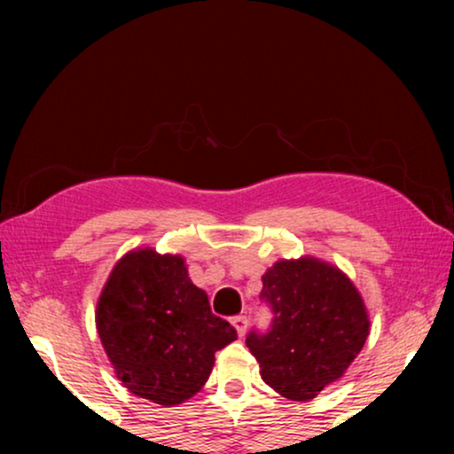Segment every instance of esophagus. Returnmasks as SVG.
Instances as JSON below:
<instances>
[{"instance_id":"1","label":"esophagus","mask_w":454,"mask_h":454,"mask_svg":"<svg viewBox=\"0 0 454 454\" xmlns=\"http://www.w3.org/2000/svg\"><path fill=\"white\" fill-rule=\"evenodd\" d=\"M231 322H233L235 331H238V334L241 337V334H244V333H246V328H247V316H244V314L233 316Z\"/></svg>"}]
</instances>
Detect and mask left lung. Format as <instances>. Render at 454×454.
Returning <instances> with one entry per match:
<instances>
[{"mask_svg":"<svg viewBox=\"0 0 454 454\" xmlns=\"http://www.w3.org/2000/svg\"><path fill=\"white\" fill-rule=\"evenodd\" d=\"M272 320L252 328L247 349L262 380L291 401L314 399L343 376L368 339V314L357 289L339 269L314 258L283 260L262 277Z\"/></svg>","mask_w":454,"mask_h":454,"instance_id":"obj_1","label":"left lung"}]
</instances>
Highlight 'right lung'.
Masks as SVG:
<instances>
[{
	"mask_svg": "<svg viewBox=\"0 0 454 454\" xmlns=\"http://www.w3.org/2000/svg\"><path fill=\"white\" fill-rule=\"evenodd\" d=\"M97 331L117 378L157 405H179L208 380L215 353L238 339L210 312L184 260L153 250L115 264L97 306Z\"/></svg>",
	"mask_w": 454,
	"mask_h": 454,
	"instance_id": "obj_1",
	"label": "right lung"
}]
</instances>
